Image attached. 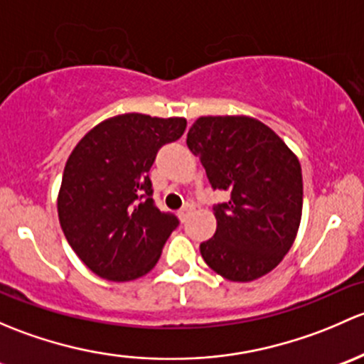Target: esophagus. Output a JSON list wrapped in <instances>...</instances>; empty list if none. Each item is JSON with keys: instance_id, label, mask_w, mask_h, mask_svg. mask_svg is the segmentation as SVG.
Listing matches in <instances>:
<instances>
[{"instance_id": "obj_1", "label": "esophagus", "mask_w": 364, "mask_h": 364, "mask_svg": "<svg viewBox=\"0 0 364 364\" xmlns=\"http://www.w3.org/2000/svg\"><path fill=\"white\" fill-rule=\"evenodd\" d=\"M193 208H194V205H193V203H186L181 210H178V217H181V219L183 220V219H186L187 215H189L191 212H193Z\"/></svg>"}]
</instances>
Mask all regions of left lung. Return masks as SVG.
Returning <instances> with one entry per match:
<instances>
[{"instance_id":"1","label":"left lung","mask_w":364,"mask_h":364,"mask_svg":"<svg viewBox=\"0 0 364 364\" xmlns=\"http://www.w3.org/2000/svg\"><path fill=\"white\" fill-rule=\"evenodd\" d=\"M213 189L230 191L213 207L215 235L200 245L210 268L231 282L272 272L293 247L301 223V164L286 141L249 115H205L187 133Z\"/></svg>"}]
</instances>
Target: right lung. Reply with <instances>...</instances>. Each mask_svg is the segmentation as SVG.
I'll list each match as a JSON object with an SVG mask.
<instances>
[{
  "label": "right lung",
  "mask_w": 364,
  "mask_h": 364,
  "mask_svg": "<svg viewBox=\"0 0 364 364\" xmlns=\"http://www.w3.org/2000/svg\"><path fill=\"white\" fill-rule=\"evenodd\" d=\"M183 117L121 114L96 124L75 145L58 194L61 230L80 261L101 279L127 282L154 268L178 226L152 200L157 151L178 140Z\"/></svg>",
  "instance_id": "obj_1"
}]
</instances>
